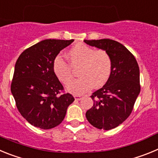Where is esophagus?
<instances>
[{
    "label": "esophagus",
    "instance_id": "esophagus-1",
    "mask_svg": "<svg viewBox=\"0 0 158 158\" xmlns=\"http://www.w3.org/2000/svg\"><path fill=\"white\" fill-rule=\"evenodd\" d=\"M74 98L76 100H80L82 98V96L81 95H75Z\"/></svg>",
    "mask_w": 158,
    "mask_h": 158
}]
</instances>
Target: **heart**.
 <instances>
[{
    "instance_id": "1",
    "label": "heart",
    "mask_w": 158,
    "mask_h": 158,
    "mask_svg": "<svg viewBox=\"0 0 158 158\" xmlns=\"http://www.w3.org/2000/svg\"><path fill=\"white\" fill-rule=\"evenodd\" d=\"M69 63L62 57L57 56L53 62V69L57 77L64 85H68L73 78V68L79 66L80 77L68 85V91L80 95L94 85L99 88L105 85L111 76L112 60L104 49L94 50L85 43H77L68 51Z\"/></svg>"
}]
</instances>
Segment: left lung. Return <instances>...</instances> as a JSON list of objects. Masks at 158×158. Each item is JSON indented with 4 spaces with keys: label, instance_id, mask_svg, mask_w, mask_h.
Returning <instances> with one entry per match:
<instances>
[{
    "label": "left lung",
    "instance_id": "obj_1",
    "mask_svg": "<svg viewBox=\"0 0 158 158\" xmlns=\"http://www.w3.org/2000/svg\"><path fill=\"white\" fill-rule=\"evenodd\" d=\"M84 42L107 51L112 60L111 76L92 94L94 103L85 114L93 127L108 131L123 123L133 111L141 90L139 67L135 56L118 42L109 39Z\"/></svg>",
    "mask_w": 158,
    "mask_h": 158
}]
</instances>
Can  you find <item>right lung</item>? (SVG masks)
<instances>
[{
    "instance_id": "right-lung-1",
    "label": "right lung",
    "mask_w": 158,
    "mask_h": 158,
    "mask_svg": "<svg viewBox=\"0 0 158 158\" xmlns=\"http://www.w3.org/2000/svg\"><path fill=\"white\" fill-rule=\"evenodd\" d=\"M73 41L43 40L26 49L16 61L11 92L18 111L34 127L48 130L59 125L74 101L53 69L54 58Z\"/></svg>"
}]
</instances>
